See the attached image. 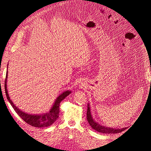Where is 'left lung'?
I'll use <instances>...</instances> for the list:
<instances>
[{
  "label": "left lung",
  "mask_w": 151,
  "mask_h": 151,
  "mask_svg": "<svg viewBox=\"0 0 151 151\" xmlns=\"http://www.w3.org/2000/svg\"><path fill=\"white\" fill-rule=\"evenodd\" d=\"M87 120L88 121L89 124L91 127L95 130H96L99 132L103 134H118L120 132H123L126 129L125 128H123V129H113V128L104 127L103 125H100L99 123L96 122L93 118L92 115H91V108L89 104H88V111H87Z\"/></svg>",
  "instance_id": "1"
}]
</instances>
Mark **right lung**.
Segmentation results:
<instances>
[{
    "instance_id": "add662e5",
    "label": "right lung",
    "mask_w": 151,
    "mask_h": 151,
    "mask_svg": "<svg viewBox=\"0 0 151 151\" xmlns=\"http://www.w3.org/2000/svg\"><path fill=\"white\" fill-rule=\"evenodd\" d=\"M7 74L8 71L7 70L6 72V77L5 80V83H4V87H5V92L7 100L11 104V106L14 109L15 111L17 113L22 120L25 122L28 123L29 125L35 127H47L48 126L52 125L53 123L55 122L58 118L59 115V106H60V103L63 99H64L67 96L69 95L71 93L70 91H65L62 93L60 95H59L58 98L56 99L55 101L53 106L50 109L49 112L42 114V115H31V114H28L24 113V111H21L16 106H15L14 104L12 103L11 99H10L9 96L8 94L7 89Z\"/></svg>"
}]
</instances>
